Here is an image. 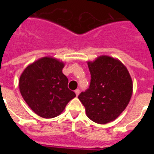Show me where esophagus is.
I'll use <instances>...</instances> for the list:
<instances>
[{"mask_svg": "<svg viewBox=\"0 0 154 154\" xmlns=\"http://www.w3.org/2000/svg\"><path fill=\"white\" fill-rule=\"evenodd\" d=\"M79 92H80V90L79 89H76L75 91V95H76V96H78L79 95Z\"/></svg>", "mask_w": 154, "mask_h": 154, "instance_id": "1", "label": "esophagus"}]
</instances>
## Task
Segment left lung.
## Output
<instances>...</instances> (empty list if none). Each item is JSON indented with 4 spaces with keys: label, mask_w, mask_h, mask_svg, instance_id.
Masks as SVG:
<instances>
[{
    "label": "left lung",
    "mask_w": 154,
    "mask_h": 154,
    "mask_svg": "<svg viewBox=\"0 0 154 154\" xmlns=\"http://www.w3.org/2000/svg\"><path fill=\"white\" fill-rule=\"evenodd\" d=\"M91 74L89 88L78 96L86 116L99 124L115 120L124 111L133 94L129 71L119 59L101 55L87 62Z\"/></svg>",
    "instance_id": "8db88e82"
}]
</instances>
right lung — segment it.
Masks as SVG:
<instances>
[{"mask_svg": "<svg viewBox=\"0 0 154 154\" xmlns=\"http://www.w3.org/2000/svg\"><path fill=\"white\" fill-rule=\"evenodd\" d=\"M65 63L51 56L41 58L27 66L19 79V89L34 112L45 119L56 117L75 94L68 88L62 73Z\"/></svg>", "mask_w": 154, "mask_h": 154, "instance_id": "obj_1", "label": "right lung"}]
</instances>
